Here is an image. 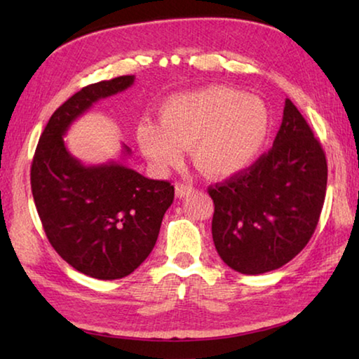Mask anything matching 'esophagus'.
<instances>
[{
	"instance_id": "esophagus-1",
	"label": "esophagus",
	"mask_w": 359,
	"mask_h": 359,
	"mask_svg": "<svg viewBox=\"0 0 359 359\" xmlns=\"http://www.w3.org/2000/svg\"><path fill=\"white\" fill-rule=\"evenodd\" d=\"M192 184H187V183H176L175 184V192H176V197H184L187 194L192 192Z\"/></svg>"
}]
</instances>
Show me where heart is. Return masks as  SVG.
<instances>
[{
    "label": "heart",
    "mask_w": 359,
    "mask_h": 359,
    "mask_svg": "<svg viewBox=\"0 0 359 359\" xmlns=\"http://www.w3.org/2000/svg\"><path fill=\"white\" fill-rule=\"evenodd\" d=\"M272 132V116L259 97L226 86L172 97L158 108V124L140 122L137 143L157 172L180 165L191 148L210 178H229L255 163Z\"/></svg>",
    "instance_id": "heart-1"
}]
</instances>
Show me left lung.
Returning <instances> with one entry per match:
<instances>
[{
	"instance_id": "1",
	"label": "left lung",
	"mask_w": 359,
	"mask_h": 359,
	"mask_svg": "<svg viewBox=\"0 0 359 359\" xmlns=\"http://www.w3.org/2000/svg\"><path fill=\"white\" fill-rule=\"evenodd\" d=\"M326 183L325 151L286 98L272 149L243 172L208 187L215 203L211 233L221 259L245 275L290 262L312 238Z\"/></svg>"
}]
</instances>
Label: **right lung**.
Segmentation results:
<instances>
[{"label":"right lung","mask_w":359,"mask_h":359,"mask_svg":"<svg viewBox=\"0 0 359 359\" xmlns=\"http://www.w3.org/2000/svg\"><path fill=\"white\" fill-rule=\"evenodd\" d=\"M133 81L119 76L69 97L50 116L32 162V192L47 240L63 261L98 280L124 278L140 267L175 197L168 181L144 178L122 162L84 165L65 146L73 121Z\"/></svg>","instance_id":"add662e5"}]
</instances>
